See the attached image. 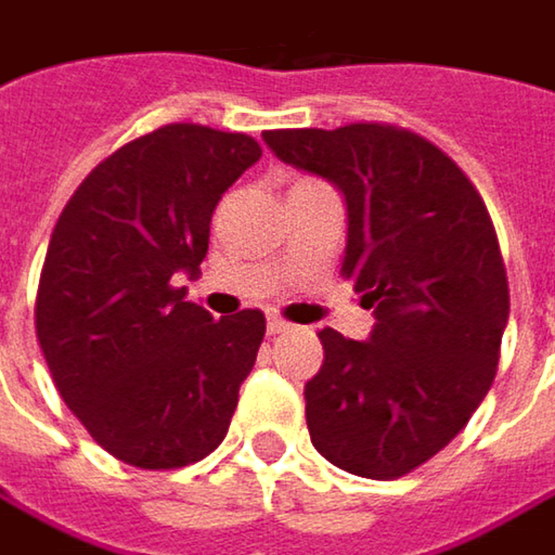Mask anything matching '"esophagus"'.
I'll use <instances>...</instances> for the list:
<instances>
[{
	"mask_svg": "<svg viewBox=\"0 0 555 555\" xmlns=\"http://www.w3.org/2000/svg\"><path fill=\"white\" fill-rule=\"evenodd\" d=\"M264 328H268V335H284V332H291V322H284V319H278V315H268Z\"/></svg>",
	"mask_w": 555,
	"mask_h": 555,
	"instance_id": "esophagus-1",
	"label": "esophagus"
}]
</instances>
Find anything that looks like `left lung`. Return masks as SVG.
I'll return each instance as SVG.
<instances>
[{
    "instance_id": "1",
    "label": "left lung",
    "mask_w": 555,
    "mask_h": 555,
    "mask_svg": "<svg viewBox=\"0 0 555 555\" xmlns=\"http://www.w3.org/2000/svg\"><path fill=\"white\" fill-rule=\"evenodd\" d=\"M278 160L344 195L340 271L376 325L319 332L306 426L335 467L395 480L442 452L487 398L508 322L493 220L470 179L414 132L353 122L264 132Z\"/></svg>"
}]
</instances>
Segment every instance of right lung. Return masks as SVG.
Instances as JSON below:
<instances>
[{
  "mask_svg": "<svg viewBox=\"0 0 555 555\" xmlns=\"http://www.w3.org/2000/svg\"><path fill=\"white\" fill-rule=\"evenodd\" d=\"M258 157L243 132L173 122L109 154L60 215L37 340L68 411L126 464L185 467L227 436L264 315L215 322L173 281L202 274L220 195Z\"/></svg>",
  "mask_w": 555,
  "mask_h": 555,
  "instance_id": "add662e5",
  "label": "right lung"
}]
</instances>
